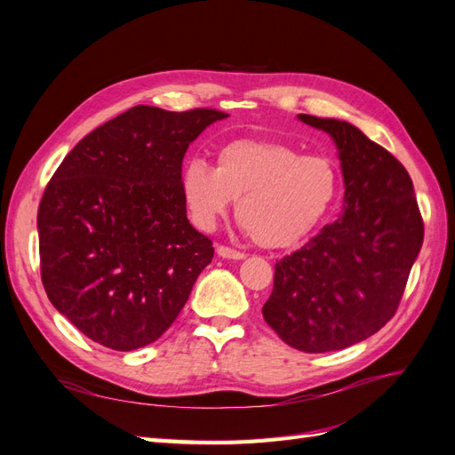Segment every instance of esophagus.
Masks as SVG:
<instances>
[{"mask_svg": "<svg viewBox=\"0 0 455 455\" xmlns=\"http://www.w3.org/2000/svg\"><path fill=\"white\" fill-rule=\"evenodd\" d=\"M216 252H218V256L228 258V259H243V258L246 256L244 252L231 249V246H226V244H218V246H216Z\"/></svg>", "mask_w": 455, "mask_h": 455, "instance_id": "obj_1", "label": "esophagus"}]
</instances>
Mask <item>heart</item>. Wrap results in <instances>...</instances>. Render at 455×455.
Returning <instances> with one entry per match:
<instances>
[{"label":"heart","instance_id":"1","mask_svg":"<svg viewBox=\"0 0 455 455\" xmlns=\"http://www.w3.org/2000/svg\"><path fill=\"white\" fill-rule=\"evenodd\" d=\"M191 220L212 229L237 199V220L264 249H286L319 226L334 204L339 171L332 157L277 140H235L216 154V169L189 161L180 178Z\"/></svg>","mask_w":455,"mask_h":455}]
</instances>
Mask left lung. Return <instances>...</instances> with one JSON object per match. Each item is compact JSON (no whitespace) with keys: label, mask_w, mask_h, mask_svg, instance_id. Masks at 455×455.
I'll return each instance as SVG.
<instances>
[{"label":"left lung","mask_w":455,"mask_h":455,"mask_svg":"<svg viewBox=\"0 0 455 455\" xmlns=\"http://www.w3.org/2000/svg\"><path fill=\"white\" fill-rule=\"evenodd\" d=\"M332 136L346 182V212L275 264L261 307L288 346L328 353L387 324L423 243V218L403 163L351 123L298 116Z\"/></svg>","instance_id":"1"}]
</instances>
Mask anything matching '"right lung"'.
<instances>
[{"label":"right lung","mask_w":455,"mask_h":455,"mask_svg":"<svg viewBox=\"0 0 455 455\" xmlns=\"http://www.w3.org/2000/svg\"><path fill=\"white\" fill-rule=\"evenodd\" d=\"M224 117L212 108L134 106L89 132L54 171L37 211L41 283L89 339L139 349L182 311L214 256L188 220L182 161Z\"/></svg>","instance_id":"add662e5"}]
</instances>
